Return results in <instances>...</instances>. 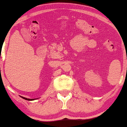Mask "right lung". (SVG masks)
Wrapping results in <instances>:
<instances>
[{
    "mask_svg": "<svg viewBox=\"0 0 127 127\" xmlns=\"http://www.w3.org/2000/svg\"><path fill=\"white\" fill-rule=\"evenodd\" d=\"M22 98H23V99H25V100H28V101H32V100H34V99H29V98H25V97H22V96H21Z\"/></svg>",
    "mask_w": 127,
    "mask_h": 127,
    "instance_id": "add662e5",
    "label": "right lung"
}]
</instances>
